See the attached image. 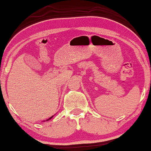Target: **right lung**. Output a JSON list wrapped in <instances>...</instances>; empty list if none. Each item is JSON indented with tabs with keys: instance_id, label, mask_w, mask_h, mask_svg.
<instances>
[{
	"instance_id": "add662e5",
	"label": "right lung",
	"mask_w": 151,
	"mask_h": 151,
	"mask_svg": "<svg viewBox=\"0 0 151 151\" xmlns=\"http://www.w3.org/2000/svg\"><path fill=\"white\" fill-rule=\"evenodd\" d=\"M52 117H53V116H52V117H50V118H49V119H47V120H49V119H51V118H52Z\"/></svg>"
}]
</instances>
